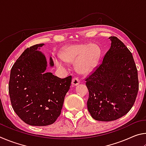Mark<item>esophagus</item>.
Masks as SVG:
<instances>
[{"label":"esophagus","instance_id":"1","mask_svg":"<svg viewBox=\"0 0 146 146\" xmlns=\"http://www.w3.org/2000/svg\"><path fill=\"white\" fill-rule=\"evenodd\" d=\"M79 83H80V80H79V79L78 78L75 77L72 79V82H71V84H72L73 86H77L79 84Z\"/></svg>","mask_w":146,"mask_h":146}]
</instances>
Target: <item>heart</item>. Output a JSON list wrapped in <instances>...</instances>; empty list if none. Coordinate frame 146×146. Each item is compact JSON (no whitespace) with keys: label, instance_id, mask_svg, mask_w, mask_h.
Wrapping results in <instances>:
<instances>
[{"label":"heart","instance_id":"1","mask_svg":"<svg viewBox=\"0 0 146 146\" xmlns=\"http://www.w3.org/2000/svg\"><path fill=\"white\" fill-rule=\"evenodd\" d=\"M100 49L93 44H72L65 47L59 52L61 59H55L58 67H63L66 62L75 61V69L79 73L88 74L94 70L99 62Z\"/></svg>","mask_w":146,"mask_h":146}]
</instances>
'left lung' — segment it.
<instances>
[{
  "instance_id": "1",
  "label": "left lung",
  "mask_w": 146,
  "mask_h": 146,
  "mask_svg": "<svg viewBox=\"0 0 146 146\" xmlns=\"http://www.w3.org/2000/svg\"><path fill=\"white\" fill-rule=\"evenodd\" d=\"M100 66L86 78L89 112L99 121L115 120L129 111L138 91V71L132 53L116 36Z\"/></svg>"
}]
</instances>
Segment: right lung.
Returning <instances> with one entry per match:
<instances>
[{
  "label": "right lung",
  "instance_id": "obj_1",
  "mask_svg": "<svg viewBox=\"0 0 146 146\" xmlns=\"http://www.w3.org/2000/svg\"><path fill=\"white\" fill-rule=\"evenodd\" d=\"M44 45L36 44L24 50L11 68L9 82L14 111L27 124L35 126H45L55 122L72 78L71 76L60 78L46 72V58L38 50ZM49 61L53 67L52 58Z\"/></svg>",
  "mask_w": 146,
  "mask_h": 146
}]
</instances>
